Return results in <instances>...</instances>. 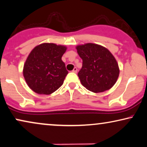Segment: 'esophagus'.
Returning <instances> with one entry per match:
<instances>
[{
    "label": "esophagus",
    "instance_id": "esophagus-1",
    "mask_svg": "<svg viewBox=\"0 0 147 147\" xmlns=\"http://www.w3.org/2000/svg\"><path fill=\"white\" fill-rule=\"evenodd\" d=\"M78 71V69L76 67H74V69L72 70V72H74V73H77Z\"/></svg>",
    "mask_w": 147,
    "mask_h": 147
}]
</instances>
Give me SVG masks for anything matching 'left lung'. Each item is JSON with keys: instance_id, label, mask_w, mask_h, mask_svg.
I'll list each match as a JSON object with an SVG mask.
<instances>
[{"instance_id": "left-lung-1", "label": "left lung", "mask_w": 147, "mask_h": 147, "mask_svg": "<svg viewBox=\"0 0 147 147\" xmlns=\"http://www.w3.org/2000/svg\"><path fill=\"white\" fill-rule=\"evenodd\" d=\"M76 49L82 59V67L78 74L82 84L95 93L111 88L119 74L118 63L111 53L93 43L78 45Z\"/></svg>"}]
</instances>
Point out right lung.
Here are the masks:
<instances>
[{
  "label": "right lung",
  "mask_w": 147,
  "mask_h": 147,
  "mask_svg": "<svg viewBox=\"0 0 147 147\" xmlns=\"http://www.w3.org/2000/svg\"><path fill=\"white\" fill-rule=\"evenodd\" d=\"M67 47L54 43L36 46L28 55L23 74L30 89L40 94H51L61 86L67 75L61 59Z\"/></svg>",
  "instance_id": "add662e5"
}]
</instances>
